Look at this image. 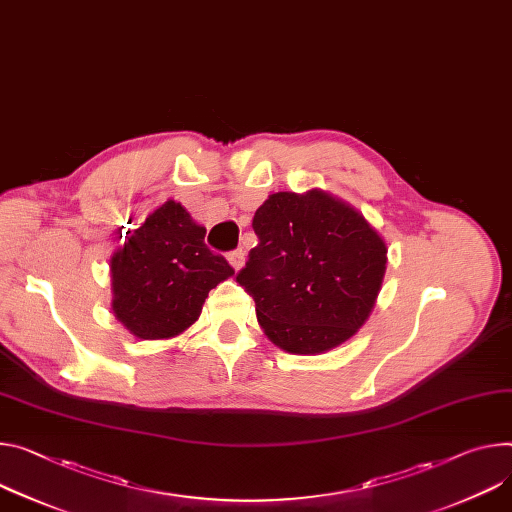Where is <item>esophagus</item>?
<instances>
[{"instance_id":"1","label":"esophagus","mask_w":512,"mask_h":512,"mask_svg":"<svg viewBox=\"0 0 512 512\" xmlns=\"http://www.w3.org/2000/svg\"><path fill=\"white\" fill-rule=\"evenodd\" d=\"M228 263L235 267L237 271L245 265V253L239 249V251H232V253H228Z\"/></svg>"}]
</instances>
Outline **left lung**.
Here are the masks:
<instances>
[{
  "label": "left lung",
  "mask_w": 512,
  "mask_h": 512,
  "mask_svg": "<svg viewBox=\"0 0 512 512\" xmlns=\"http://www.w3.org/2000/svg\"><path fill=\"white\" fill-rule=\"evenodd\" d=\"M237 282L261 329L296 355L329 351L361 329L386 273V243L349 204L322 190L271 194Z\"/></svg>",
  "instance_id": "left-lung-1"
}]
</instances>
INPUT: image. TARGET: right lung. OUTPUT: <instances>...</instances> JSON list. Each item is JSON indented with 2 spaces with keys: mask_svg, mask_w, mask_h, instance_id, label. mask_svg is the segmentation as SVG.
Masks as SVG:
<instances>
[{
  "mask_svg": "<svg viewBox=\"0 0 512 512\" xmlns=\"http://www.w3.org/2000/svg\"><path fill=\"white\" fill-rule=\"evenodd\" d=\"M179 202L167 200L112 257V310L138 339H171L198 320L208 292L235 273Z\"/></svg>",
  "mask_w": 512,
  "mask_h": 512,
  "instance_id": "right-lung-1",
  "label": "right lung"
}]
</instances>
